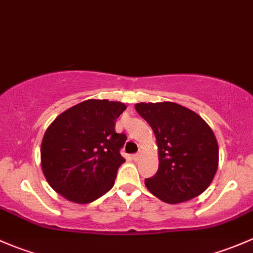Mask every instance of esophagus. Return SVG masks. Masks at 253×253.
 Instances as JSON below:
<instances>
[{"label": "esophagus", "mask_w": 253, "mask_h": 253, "mask_svg": "<svg viewBox=\"0 0 253 253\" xmlns=\"http://www.w3.org/2000/svg\"><path fill=\"white\" fill-rule=\"evenodd\" d=\"M141 155H142V152H141V151H139V152H137V153H135V155H132V160L137 161L140 157H141Z\"/></svg>", "instance_id": "1"}]
</instances>
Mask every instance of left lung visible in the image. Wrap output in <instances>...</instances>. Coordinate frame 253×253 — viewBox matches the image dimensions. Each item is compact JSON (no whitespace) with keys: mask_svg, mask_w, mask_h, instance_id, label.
<instances>
[{"mask_svg":"<svg viewBox=\"0 0 253 253\" xmlns=\"http://www.w3.org/2000/svg\"><path fill=\"white\" fill-rule=\"evenodd\" d=\"M135 109L152 127L158 147L157 173L145 179L148 191L170 205L201 195L212 183L219 161L211 126L174 102H141Z\"/></svg>","mask_w":253,"mask_h":253,"instance_id":"8db88e82","label":"left lung"}]
</instances>
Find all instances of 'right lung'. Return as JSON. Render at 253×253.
<instances>
[{
	"label": "right lung",
	"mask_w": 253,
	"mask_h": 253,
	"mask_svg": "<svg viewBox=\"0 0 253 253\" xmlns=\"http://www.w3.org/2000/svg\"><path fill=\"white\" fill-rule=\"evenodd\" d=\"M124 103L86 100L59 114L41 142V168L49 186L75 204H90L113 187L126 162V136L116 132Z\"/></svg>",
	"instance_id": "right-lung-1"
}]
</instances>
